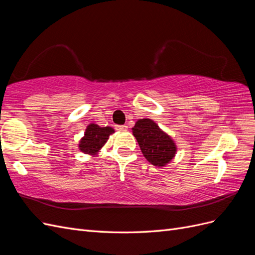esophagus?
<instances>
[{
	"instance_id": "esophagus-1",
	"label": "esophagus",
	"mask_w": 255,
	"mask_h": 255,
	"mask_svg": "<svg viewBox=\"0 0 255 255\" xmlns=\"http://www.w3.org/2000/svg\"><path fill=\"white\" fill-rule=\"evenodd\" d=\"M116 129L119 130V132H123V130L128 129V127L127 126H116Z\"/></svg>"
}]
</instances>
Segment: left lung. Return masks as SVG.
Instances as JSON below:
<instances>
[{"mask_svg":"<svg viewBox=\"0 0 255 255\" xmlns=\"http://www.w3.org/2000/svg\"><path fill=\"white\" fill-rule=\"evenodd\" d=\"M132 132L145 159L156 167H166L175 157L177 146L172 137L149 118L138 119Z\"/></svg>","mask_w":255,"mask_h":255,"instance_id":"1","label":"left lung"}]
</instances>
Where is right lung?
Returning a JSON list of instances; mask_svg holds the SVG:
<instances>
[{"mask_svg":"<svg viewBox=\"0 0 255 255\" xmlns=\"http://www.w3.org/2000/svg\"><path fill=\"white\" fill-rule=\"evenodd\" d=\"M115 133V129L112 127L101 128L96 125L95 122L89 123L85 129L84 136L79 141V150L84 154L95 157L109 140L112 134Z\"/></svg>","mask_w":255,"mask_h":255,"instance_id":"add662e5","label":"right lung"}]
</instances>
